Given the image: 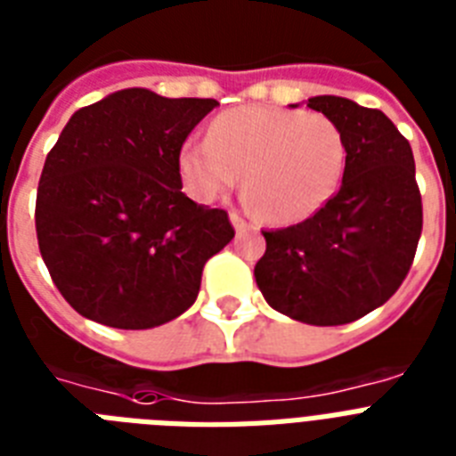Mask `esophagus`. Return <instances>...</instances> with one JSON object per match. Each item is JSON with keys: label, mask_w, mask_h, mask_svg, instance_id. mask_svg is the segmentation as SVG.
<instances>
[{"label": "esophagus", "mask_w": 456, "mask_h": 456, "mask_svg": "<svg viewBox=\"0 0 456 456\" xmlns=\"http://www.w3.org/2000/svg\"><path fill=\"white\" fill-rule=\"evenodd\" d=\"M231 224H232V228H235V231H238V232H247V231H249V224H247L245 218L240 216L238 211H231Z\"/></svg>", "instance_id": "34e87169"}]
</instances>
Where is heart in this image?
<instances>
[{"label":"heart","instance_id":"heart-1","mask_svg":"<svg viewBox=\"0 0 456 456\" xmlns=\"http://www.w3.org/2000/svg\"><path fill=\"white\" fill-rule=\"evenodd\" d=\"M344 131L315 112L242 105L221 112L209 138H191L178 151L185 191L202 202L224 198L240 183L264 224L297 225L334 198L346 171Z\"/></svg>","mask_w":456,"mask_h":456}]
</instances>
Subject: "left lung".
Listing matches in <instances>:
<instances>
[{
	"instance_id": "8db88e82",
	"label": "left lung",
	"mask_w": 456,
	"mask_h": 456,
	"mask_svg": "<svg viewBox=\"0 0 456 456\" xmlns=\"http://www.w3.org/2000/svg\"><path fill=\"white\" fill-rule=\"evenodd\" d=\"M305 105L344 131L341 188L308 221L264 232L254 278L287 318L346 325L403 285L421 235V195L412 148L384 112L341 96H313Z\"/></svg>"
}]
</instances>
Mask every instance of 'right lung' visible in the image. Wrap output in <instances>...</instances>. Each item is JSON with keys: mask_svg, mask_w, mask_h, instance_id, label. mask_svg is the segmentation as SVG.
<instances>
[{"mask_svg": "<svg viewBox=\"0 0 456 456\" xmlns=\"http://www.w3.org/2000/svg\"><path fill=\"white\" fill-rule=\"evenodd\" d=\"M214 98L122 89L79 108L44 162L39 251L84 318L151 330L195 304L202 268L232 238L224 209L181 188L178 151Z\"/></svg>", "mask_w": 456, "mask_h": 456, "instance_id": "add662e5", "label": "right lung"}]
</instances>
